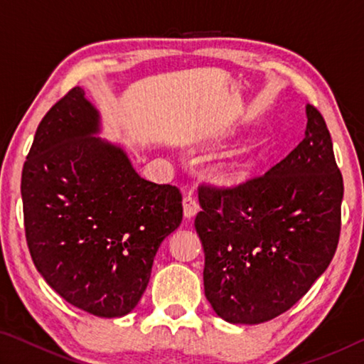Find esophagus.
<instances>
[{
  "label": "esophagus",
  "instance_id": "34e87169",
  "mask_svg": "<svg viewBox=\"0 0 364 364\" xmlns=\"http://www.w3.org/2000/svg\"><path fill=\"white\" fill-rule=\"evenodd\" d=\"M183 212H184V217H186V218L196 217V213L199 212V202L196 200V197L184 196V199H183Z\"/></svg>",
  "mask_w": 364,
  "mask_h": 364
}]
</instances>
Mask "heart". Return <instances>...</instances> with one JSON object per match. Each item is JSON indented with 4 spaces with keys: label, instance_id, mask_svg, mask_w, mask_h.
Listing matches in <instances>:
<instances>
[{
    "label": "heart",
    "instance_id": "b5f03b06",
    "mask_svg": "<svg viewBox=\"0 0 364 364\" xmlns=\"http://www.w3.org/2000/svg\"><path fill=\"white\" fill-rule=\"evenodd\" d=\"M239 170H241V165H237V164H236V165H234V167L231 168V171H232V175H234V173H237V171H239Z\"/></svg>",
    "mask_w": 364,
    "mask_h": 364
}]
</instances>
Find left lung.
<instances>
[{"instance_id": "left-lung-1", "label": "left lung", "mask_w": 364, "mask_h": 364, "mask_svg": "<svg viewBox=\"0 0 364 364\" xmlns=\"http://www.w3.org/2000/svg\"><path fill=\"white\" fill-rule=\"evenodd\" d=\"M306 117L305 138L264 175L199 186L205 297L228 323L282 315L336 254L343 180L321 112L306 106Z\"/></svg>"}]
</instances>
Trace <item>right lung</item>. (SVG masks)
I'll list each match as a JSON object with an SVG mask.
<instances>
[{
    "instance_id": "1",
    "label": "right lung",
    "mask_w": 364,
    "mask_h": 364,
    "mask_svg": "<svg viewBox=\"0 0 364 364\" xmlns=\"http://www.w3.org/2000/svg\"><path fill=\"white\" fill-rule=\"evenodd\" d=\"M97 132L80 86L48 110L22 170L23 225L48 284L80 310L117 318L144 294L160 244L183 220V197L141 178Z\"/></svg>"
}]
</instances>
